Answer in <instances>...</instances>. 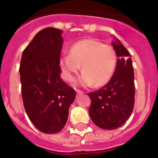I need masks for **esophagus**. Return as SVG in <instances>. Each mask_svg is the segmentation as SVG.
Segmentation results:
<instances>
[{
    "mask_svg": "<svg viewBox=\"0 0 158 158\" xmlns=\"http://www.w3.org/2000/svg\"><path fill=\"white\" fill-rule=\"evenodd\" d=\"M76 93L78 95L83 94H84V92H83V91H81V90H76Z\"/></svg>",
    "mask_w": 158,
    "mask_h": 158,
    "instance_id": "34e87169",
    "label": "esophagus"
}]
</instances>
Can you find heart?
I'll use <instances>...</instances> for the list:
<instances>
[{
	"label": "heart",
	"instance_id": "obj_1",
	"mask_svg": "<svg viewBox=\"0 0 158 158\" xmlns=\"http://www.w3.org/2000/svg\"><path fill=\"white\" fill-rule=\"evenodd\" d=\"M116 64L114 47L94 39L76 42L70 47L69 54L60 56L59 60L62 76L67 82L74 81L81 66L83 74L77 84L83 87L107 84L114 74Z\"/></svg>",
	"mask_w": 158,
	"mask_h": 158
}]
</instances>
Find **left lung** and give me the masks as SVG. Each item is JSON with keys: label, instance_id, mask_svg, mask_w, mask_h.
I'll return each mask as SVG.
<instances>
[{"label": "left lung", "instance_id": "8db88e82", "mask_svg": "<svg viewBox=\"0 0 158 158\" xmlns=\"http://www.w3.org/2000/svg\"><path fill=\"white\" fill-rule=\"evenodd\" d=\"M113 45L118 56L114 75L103 87L88 94L91 99L90 118L95 125L107 130L116 129L127 121L135 101L134 73L130 54L118 39Z\"/></svg>", "mask_w": 158, "mask_h": 158}]
</instances>
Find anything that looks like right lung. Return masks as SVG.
<instances>
[{"label": "right lung", "instance_id": "1", "mask_svg": "<svg viewBox=\"0 0 158 158\" xmlns=\"http://www.w3.org/2000/svg\"><path fill=\"white\" fill-rule=\"evenodd\" d=\"M61 34L53 27L39 31L23 51L19 69L26 114L37 129L50 134L64 128L76 95L60 77Z\"/></svg>", "mask_w": 158, "mask_h": 158}]
</instances>
